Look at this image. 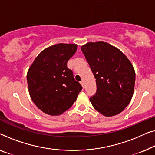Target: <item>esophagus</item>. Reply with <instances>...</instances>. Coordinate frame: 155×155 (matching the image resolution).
Instances as JSON below:
<instances>
[{
    "label": "esophagus",
    "mask_w": 155,
    "mask_h": 155,
    "mask_svg": "<svg viewBox=\"0 0 155 155\" xmlns=\"http://www.w3.org/2000/svg\"><path fill=\"white\" fill-rule=\"evenodd\" d=\"M81 83V86H83V88H85V85H84V81H81L80 82Z\"/></svg>",
    "instance_id": "esophagus-1"
}]
</instances>
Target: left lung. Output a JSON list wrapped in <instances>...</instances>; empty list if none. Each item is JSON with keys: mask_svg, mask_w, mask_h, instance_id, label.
<instances>
[{"mask_svg": "<svg viewBox=\"0 0 155 155\" xmlns=\"http://www.w3.org/2000/svg\"><path fill=\"white\" fill-rule=\"evenodd\" d=\"M81 49L96 79V93L90 97L93 107L106 117L119 114L134 94L132 64L119 49L102 41L88 43Z\"/></svg>", "mask_w": 155, "mask_h": 155, "instance_id": "obj_1", "label": "left lung"}]
</instances>
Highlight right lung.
I'll return each mask as SVG.
<instances>
[{
  "instance_id": "add662e5",
  "label": "right lung",
  "mask_w": 155,
  "mask_h": 155,
  "mask_svg": "<svg viewBox=\"0 0 155 155\" xmlns=\"http://www.w3.org/2000/svg\"><path fill=\"white\" fill-rule=\"evenodd\" d=\"M77 44L59 43L43 50L28 71L29 92L35 104L45 114L56 116L72 106L82 89L67 62Z\"/></svg>"
}]
</instances>
